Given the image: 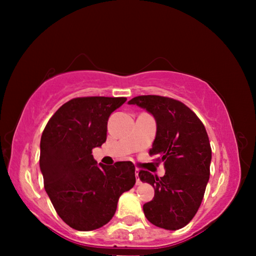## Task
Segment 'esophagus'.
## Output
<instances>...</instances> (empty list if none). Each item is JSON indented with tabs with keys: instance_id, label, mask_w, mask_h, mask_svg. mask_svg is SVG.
I'll return each mask as SVG.
<instances>
[{
	"instance_id": "34e87169",
	"label": "esophagus",
	"mask_w": 256,
	"mask_h": 256,
	"mask_svg": "<svg viewBox=\"0 0 256 256\" xmlns=\"http://www.w3.org/2000/svg\"><path fill=\"white\" fill-rule=\"evenodd\" d=\"M136 185H140L141 180L138 178V170H136Z\"/></svg>"
}]
</instances>
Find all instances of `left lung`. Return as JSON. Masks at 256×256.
Returning <instances> with one entry per match:
<instances>
[{
  "mask_svg": "<svg viewBox=\"0 0 256 256\" xmlns=\"http://www.w3.org/2000/svg\"><path fill=\"white\" fill-rule=\"evenodd\" d=\"M128 104L154 118L157 132L150 154L164 167L160 178L138 172L154 188L152 200L144 204L146 218L167 230L183 228L198 212L209 182L211 146L204 125L183 102L168 97L138 96Z\"/></svg>",
  "mask_w": 256,
  "mask_h": 256,
  "instance_id": "1",
  "label": "left lung"
}]
</instances>
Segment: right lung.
Wrapping results in <instances>:
<instances>
[{"mask_svg": "<svg viewBox=\"0 0 256 256\" xmlns=\"http://www.w3.org/2000/svg\"><path fill=\"white\" fill-rule=\"evenodd\" d=\"M124 97H82L60 106L40 138V172L47 196L58 214L71 228L94 230L115 214L120 196L136 184L131 162L112 166L94 159L92 149L107 138L112 112Z\"/></svg>", "mask_w": 256, "mask_h": 256, "instance_id": "obj_1", "label": "right lung"}]
</instances>
